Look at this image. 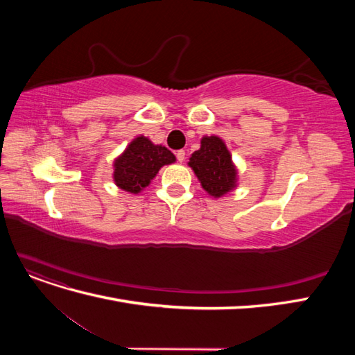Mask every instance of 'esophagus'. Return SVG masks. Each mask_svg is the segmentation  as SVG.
I'll list each match as a JSON object with an SVG mask.
<instances>
[{
    "mask_svg": "<svg viewBox=\"0 0 355 355\" xmlns=\"http://www.w3.org/2000/svg\"><path fill=\"white\" fill-rule=\"evenodd\" d=\"M176 158H178L179 163H184V161H185V151H184V149H179V151H176Z\"/></svg>",
    "mask_w": 355,
    "mask_h": 355,
    "instance_id": "1",
    "label": "esophagus"
}]
</instances>
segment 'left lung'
<instances>
[{
	"mask_svg": "<svg viewBox=\"0 0 355 355\" xmlns=\"http://www.w3.org/2000/svg\"><path fill=\"white\" fill-rule=\"evenodd\" d=\"M188 166L194 170L202 189L214 198L223 197L237 187V168L227 145L218 136H204Z\"/></svg>",
	"mask_w": 355,
	"mask_h": 355,
	"instance_id": "obj_1",
	"label": "left lung"
}]
</instances>
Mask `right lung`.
Listing matches in <instances>:
<instances>
[{"label":"right lung","mask_w":355,"mask_h":355,"mask_svg":"<svg viewBox=\"0 0 355 355\" xmlns=\"http://www.w3.org/2000/svg\"><path fill=\"white\" fill-rule=\"evenodd\" d=\"M176 161V157L163 145H154L148 137L139 136L130 142L114 163V182L132 194L146 188L158 170Z\"/></svg>","instance_id":"add662e5"}]
</instances>
